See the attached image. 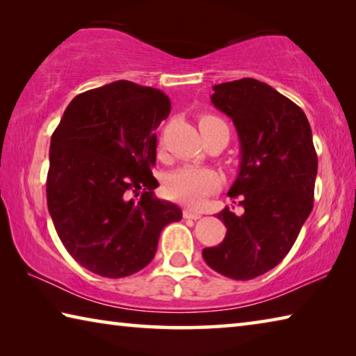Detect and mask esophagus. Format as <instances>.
<instances>
[{
  "mask_svg": "<svg viewBox=\"0 0 356 356\" xmlns=\"http://www.w3.org/2000/svg\"><path fill=\"white\" fill-rule=\"evenodd\" d=\"M183 214H184V219H192V220H197L202 217L200 213H195V211H192V209H184Z\"/></svg>",
  "mask_w": 356,
  "mask_h": 356,
  "instance_id": "esophagus-1",
  "label": "esophagus"
}]
</instances>
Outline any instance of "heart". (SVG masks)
<instances>
[{"mask_svg":"<svg viewBox=\"0 0 356 356\" xmlns=\"http://www.w3.org/2000/svg\"><path fill=\"white\" fill-rule=\"evenodd\" d=\"M198 124L202 134L211 133L217 128H227V124L214 115H203ZM164 186L167 195L173 200L181 202L191 208H198L213 192L219 189L220 177L207 167L184 165L168 175Z\"/></svg>","mask_w":356,"mask_h":356,"instance_id":"heart-1","label":"heart"}]
</instances>
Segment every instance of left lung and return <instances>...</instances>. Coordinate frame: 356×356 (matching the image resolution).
I'll return each mask as SVG.
<instances>
[{"instance_id": "obj_1", "label": "left lung", "mask_w": 356, "mask_h": 356, "mask_svg": "<svg viewBox=\"0 0 356 356\" xmlns=\"http://www.w3.org/2000/svg\"><path fill=\"white\" fill-rule=\"evenodd\" d=\"M211 103L232 118L241 143L238 178L217 219L227 234L203 259L233 280H252L282 263L313 209L317 154L305 112L269 84L253 78L213 87ZM236 203V202H233Z\"/></svg>"}]
</instances>
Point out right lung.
<instances>
[{
    "instance_id": "obj_1",
    "label": "right lung",
    "mask_w": 356,
    "mask_h": 356,
    "mask_svg": "<svg viewBox=\"0 0 356 356\" xmlns=\"http://www.w3.org/2000/svg\"><path fill=\"white\" fill-rule=\"evenodd\" d=\"M168 114L164 92L122 79L74 97L51 136L49 216L67 252L99 277L142 270L162 228L181 220L177 204L156 198L152 173L154 131Z\"/></svg>"
}]
</instances>
